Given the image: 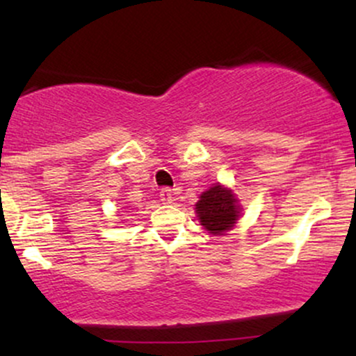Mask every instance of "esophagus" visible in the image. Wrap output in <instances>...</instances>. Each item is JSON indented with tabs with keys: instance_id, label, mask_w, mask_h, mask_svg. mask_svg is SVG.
<instances>
[{
	"instance_id": "esophagus-1",
	"label": "esophagus",
	"mask_w": 356,
	"mask_h": 356,
	"mask_svg": "<svg viewBox=\"0 0 356 356\" xmlns=\"http://www.w3.org/2000/svg\"><path fill=\"white\" fill-rule=\"evenodd\" d=\"M161 201L165 204L174 201V191L170 189V187H164V189H161Z\"/></svg>"
}]
</instances>
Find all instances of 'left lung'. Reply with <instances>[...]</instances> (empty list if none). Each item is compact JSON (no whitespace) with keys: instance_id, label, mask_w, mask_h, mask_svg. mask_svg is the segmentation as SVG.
<instances>
[{"instance_id":"obj_1","label":"left lung","mask_w":356,"mask_h":356,"mask_svg":"<svg viewBox=\"0 0 356 356\" xmlns=\"http://www.w3.org/2000/svg\"><path fill=\"white\" fill-rule=\"evenodd\" d=\"M195 212L201 224L211 234L229 231L239 218V206L234 194L222 186H214L202 192L201 201L195 204Z\"/></svg>"}]
</instances>
